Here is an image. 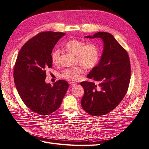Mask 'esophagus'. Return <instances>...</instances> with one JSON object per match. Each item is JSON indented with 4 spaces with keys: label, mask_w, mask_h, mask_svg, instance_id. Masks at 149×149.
Here are the masks:
<instances>
[{
    "label": "esophagus",
    "mask_w": 149,
    "mask_h": 149,
    "mask_svg": "<svg viewBox=\"0 0 149 149\" xmlns=\"http://www.w3.org/2000/svg\"><path fill=\"white\" fill-rule=\"evenodd\" d=\"M70 85H71V86H76V85L77 84V83H75V82H73V81H71V82H70Z\"/></svg>",
    "instance_id": "34e87169"
}]
</instances>
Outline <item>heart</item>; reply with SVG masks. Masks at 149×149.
<instances>
[{
	"label": "heart",
	"instance_id": "1",
	"mask_svg": "<svg viewBox=\"0 0 149 149\" xmlns=\"http://www.w3.org/2000/svg\"><path fill=\"white\" fill-rule=\"evenodd\" d=\"M86 43L82 40L72 39L69 40L65 45V49L69 52L76 55L77 61L86 68H92L96 65L99 58V50L96 46L91 43ZM60 51L55 50L52 54V61L55 64L58 63ZM84 72L83 66L77 65L65 68L61 73L63 78L70 80H77Z\"/></svg>",
	"mask_w": 149,
	"mask_h": 149
}]
</instances>
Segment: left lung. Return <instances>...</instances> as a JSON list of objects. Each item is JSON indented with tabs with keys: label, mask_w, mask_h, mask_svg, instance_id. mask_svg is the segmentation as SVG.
<instances>
[{
	"label": "left lung",
	"mask_w": 149,
	"mask_h": 149,
	"mask_svg": "<svg viewBox=\"0 0 149 149\" xmlns=\"http://www.w3.org/2000/svg\"><path fill=\"white\" fill-rule=\"evenodd\" d=\"M85 38H100L104 49L99 63L87 76L97 84L81 83L84 90L81 106L89 115H104L115 109L126 94L131 71L129 55L109 33L98 32Z\"/></svg>",
	"instance_id": "8db88e82"
}]
</instances>
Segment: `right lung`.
I'll list each match as a JSON object with an SVG mask.
<instances>
[{
	"label": "right lung",
	"instance_id": "1",
	"mask_svg": "<svg viewBox=\"0 0 149 149\" xmlns=\"http://www.w3.org/2000/svg\"><path fill=\"white\" fill-rule=\"evenodd\" d=\"M63 33L42 32L26 42L15 62V86L24 104L36 113L47 115L60 107L68 83L58 80L46 83V70L52 68V52Z\"/></svg>",
	"mask_w": 149,
	"mask_h": 149
}]
</instances>
